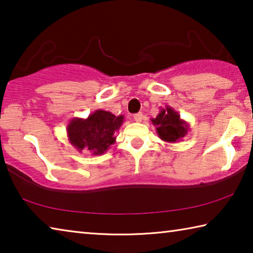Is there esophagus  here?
I'll list each match as a JSON object with an SVG mask.
<instances>
[{
    "label": "esophagus",
    "mask_w": 253,
    "mask_h": 253,
    "mask_svg": "<svg viewBox=\"0 0 253 253\" xmlns=\"http://www.w3.org/2000/svg\"><path fill=\"white\" fill-rule=\"evenodd\" d=\"M134 119H135V122L140 123V122H142V119H143V114H142V113H137V114H135V115H134Z\"/></svg>",
    "instance_id": "esophagus-1"
}]
</instances>
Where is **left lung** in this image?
Wrapping results in <instances>:
<instances>
[{
    "instance_id": "left-lung-1",
    "label": "left lung",
    "mask_w": 253,
    "mask_h": 253,
    "mask_svg": "<svg viewBox=\"0 0 253 253\" xmlns=\"http://www.w3.org/2000/svg\"><path fill=\"white\" fill-rule=\"evenodd\" d=\"M151 122L156 127L158 137L166 143L179 142L190 129V125L169 106L161 108L157 116L152 118Z\"/></svg>"
}]
</instances>
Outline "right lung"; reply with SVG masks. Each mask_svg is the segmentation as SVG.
<instances>
[{
  "label": "right lung",
  "instance_id": "right-lung-1",
  "mask_svg": "<svg viewBox=\"0 0 253 253\" xmlns=\"http://www.w3.org/2000/svg\"><path fill=\"white\" fill-rule=\"evenodd\" d=\"M124 121L123 115L115 116L110 111L98 109L85 119L72 118L67 126L68 139L79 153L101 155L116 142L115 132Z\"/></svg>",
  "mask_w": 253,
  "mask_h": 253
}]
</instances>
